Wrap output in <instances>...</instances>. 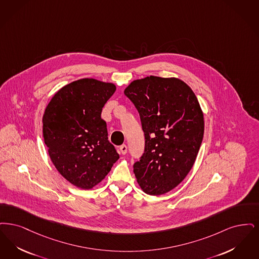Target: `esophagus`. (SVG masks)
Masks as SVG:
<instances>
[{"mask_svg": "<svg viewBox=\"0 0 259 259\" xmlns=\"http://www.w3.org/2000/svg\"><path fill=\"white\" fill-rule=\"evenodd\" d=\"M120 152H121L123 155H125L126 152H127V147H126V145H124V144L121 145V146H120Z\"/></svg>", "mask_w": 259, "mask_h": 259, "instance_id": "obj_1", "label": "esophagus"}]
</instances>
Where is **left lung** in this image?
I'll list each match as a JSON object with an SVG mask.
<instances>
[{
    "instance_id": "left-lung-1",
    "label": "left lung",
    "mask_w": 259,
    "mask_h": 259,
    "mask_svg": "<svg viewBox=\"0 0 259 259\" xmlns=\"http://www.w3.org/2000/svg\"><path fill=\"white\" fill-rule=\"evenodd\" d=\"M124 95L139 113L144 153L134 164L140 188L160 195L186 178L204 135L203 113L194 93L180 79L147 76L132 82Z\"/></svg>"
}]
</instances>
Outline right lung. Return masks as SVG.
Listing matches in <instances>:
<instances>
[{"label":"right lung","mask_w":259,"mask_h":259,"mask_svg":"<svg viewBox=\"0 0 259 259\" xmlns=\"http://www.w3.org/2000/svg\"><path fill=\"white\" fill-rule=\"evenodd\" d=\"M115 91L112 83L80 79L58 91L45 109L42 133L50 158L80 189L98 185L120 158L101 117Z\"/></svg>","instance_id":"obj_1"}]
</instances>
